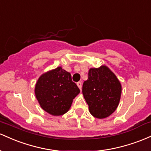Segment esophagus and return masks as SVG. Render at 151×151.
I'll use <instances>...</instances> for the list:
<instances>
[{"label":"esophagus","instance_id":"obj_1","mask_svg":"<svg viewBox=\"0 0 151 151\" xmlns=\"http://www.w3.org/2000/svg\"><path fill=\"white\" fill-rule=\"evenodd\" d=\"M77 86H78V87L79 88H80V90H81V88H82V83H81V82H78L77 83Z\"/></svg>","mask_w":151,"mask_h":151}]
</instances>
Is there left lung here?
Here are the masks:
<instances>
[{"instance_id":"left-lung-1","label":"left lung","mask_w":151,"mask_h":151,"mask_svg":"<svg viewBox=\"0 0 151 151\" xmlns=\"http://www.w3.org/2000/svg\"><path fill=\"white\" fill-rule=\"evenodd\" d=\"M82 92L90 113L101 119L111 116L116 110L121 99V85L112 71L102 65L99 68L90 69Z\"/></svg>"}]
</instances>
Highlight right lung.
<instances>
[{
  "label": "right lung",
  "mask_w": 151,
  "mask_h": 151,
  "mask_svg": "<svg viewBox=\"0 0 151 151\" xmlns=\"http://www.w3.org/2000/svg\"><path fill=\"white\" fill-rule=\"evenodd\" d=\"M79 93L80 89L73 82L70 73L61 67L43 74L35 88L40 107L53 116H61L66 113Z\"/></svg>",
  "instance_id": "1"
}]
</instances>
